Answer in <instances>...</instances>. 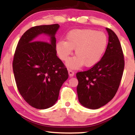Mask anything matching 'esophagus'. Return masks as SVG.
I'll return each mask as SVG.
<instances>
[{
    "instance_id": "esophagus-1",
    "label": "esophagus",
    "mask_w": 135,
    "mask_h": 135,
    "mask_svg": "<svg viewBox=\"0 0 135 135\" xmlns=\"http://www.w3.org/2000/svg\"><path fill=\"white\" fill-rule=\"evenodd\" d=\"M68 72H69V74L70 77H72L74 75V72L71 69H68Z\"/></svg>"
}]
</instances>
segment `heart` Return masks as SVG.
I'll use <instances>...</instances> for the list:
<instances>
[{
    "label": "heart",
    "mask_w": 135,
    "mask_h": 135,
    "mask_svg": "<svg viewBox=\"0 0 135 135\" xmlns=\"http://www.w3.org/2000/svg\"><path fill=\"white\" fill-rule=\"evenodd\" d=\"M108 38L103 32L91 29L72 30L67 34L66 41L56 43V49L59 58L63 61L69 60L75 49L76 56L70 59L67 65L77 69L84 64L86 66L96 65L102 58L106 50Z\"/></svg>",
    "instance_id": "obj_1"
}]
</instances>
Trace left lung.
Wrapping results in <instances>:
<instances>
[{
  "mask_svg": "<svg viewBox=\"0 0 135 135\" xmlns=\"http://www.w3.org/2000/svg\"><path fill=\"white\" fill-rule=\"evenodd\" d=\"M108 43L101 60L89 70L79 72L77 92L84 107L97 109L106 105L118 90L124 68L121 45L116 34L106 28Z\"/></svg>",
  "mask_w": 135,
  "mask_h": 135,
  "instance_id": "1",
  "label": "left lung"
}]
</instances>
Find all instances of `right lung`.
I'll list each match as a JSON object with an SVG mask.
<instances>
[{"label":"right lung","mask_w":135,"mask_h":135,"mask_svg":"<svg viewBox=\"0 0 135 135\" xmlns=\"http://www.w3.org/2000/svg\"><path fill=\"white\" fill-rule=\"evenodd\" d=\"M58 24L35 26L26 31L17 44L13 61L16 86L30 106L51 107L58 100L60 88L69 77L65 65L58 58L55 35ZM51 37L49 42L38 35Z\"/></svg>","instance_id":"add662e5"}]
</instances>
